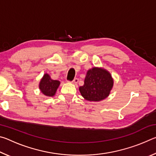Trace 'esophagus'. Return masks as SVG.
Instances as JSON below:
<instances>
[{
	"mask_svg": "<svg viewBox=\"0 0 156 156\" xmlns=\"http://www.w3.org/2000/svg\"><path fill=\"white\" fill-rule=\"evenodd\" d=\"M78 78H75V79H73V80L72 81H71L70 83H72V84H76L78 83Z\"/></svg>",
	"mask_w": 156,
	"mask_h": 156,
	"instance_id": "esophagus-1",
	"label": "esophagus"
}]
</instances>
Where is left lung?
<instances>
[{
  "label": "left lung",
  "instance_id": "1",
  "mask_svg": "<svg viewBox=\"0 0 156 156\" xmlns=\"http://www.w3.org/2000/svg\"><path fill=\"white\" fill-rule=\"evenodd\" d=\"M113 87V79L109 71L94 67L87 71L84 85L79 91L84 99L90 102H99L109 96Z\"/></svg>",
  "mask_w": 156,
  "mask_h": 156
}]
</instances>
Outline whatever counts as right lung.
I'll return each mask as SVG.
<instances>
[{"label": "right lung", "mask_w": 156, "mask_h": 156, "mask_svg": "<svg viewBox=\"0 0 156 156\" xmlns=\"http://www.w3.org/2000/svg\"><path fill=\"white\" fill-rule=\"evenodd\" d=\"M60 82L59 80H53L48 73H44L39 83V89L41 92L47 97L55 96Z\"/></svg>", "instance_id": "right-lung-1"}]
</instances>
